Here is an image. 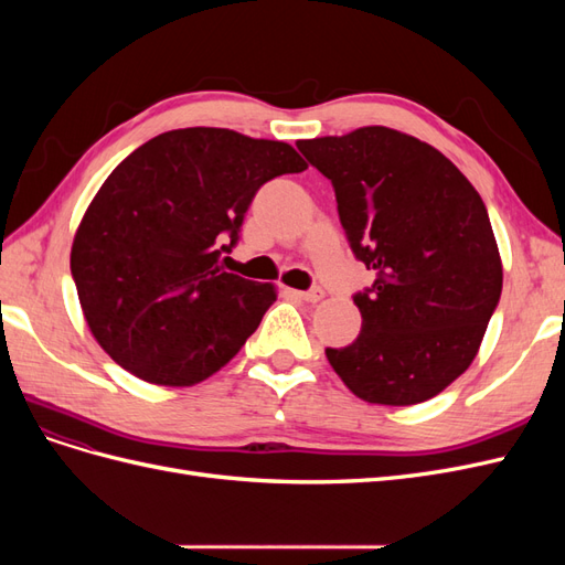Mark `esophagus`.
Listing matches in <instances>:
<instances>
[{"instance_id":"1","label":"esophagus","mask_w":565,"mask_h":565,"mask_svg":"<svg viewBox=\"0 0 565 565\" xmlns=\"http://www.w3.org/2000/svg\"><path fill=\"white\" fill-rule=\"evenodd\" d=\"M295 297H299V299H303V301H309V303H316V301H320L322 299V289H309V292H292Z\"/></svg>"}]
</instances>
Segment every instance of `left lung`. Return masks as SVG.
Masks as SVG:
<instances>
[{
	"mask_svg": "<svg viewBox=\"0 0 565 565\" xmlns=\"http://www.w3.org/2000/svg\"><path fill=\"white\" fill-rule=\"evenodd\" d=\"M334 185L339 221L374 282L353 303L361 334L324 349L358 398L417 405L481 349L502 295V259L476 188L434 146L388 127L299 141Z\"/></svg>",
	"mask_w": 565,
	"mask_h": 565,
	"instance_id": "8db88e82",
	"label": "left lung"
}]
</instances>
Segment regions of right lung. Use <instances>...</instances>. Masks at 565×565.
<instances>
[{
  "instance_id": "obj_1",
  "label": "right lung",
  "mask_w": 565,
  "mask_h": 565,
  "mask_svg": "<svg viewBox=\"0 0 565 565\" xmlns=\"http://www.w3.org/2000/svg\"><path fill=\"white\" fill-rule=\"evenodd\" d=\"M306 167L289 143L216 127L164 131L119 162L71 252L100 349L160 386H193L224 367L278 292L226 273L218 254L237 243L256 191Z\"/></svg>"
}]
</instances>
